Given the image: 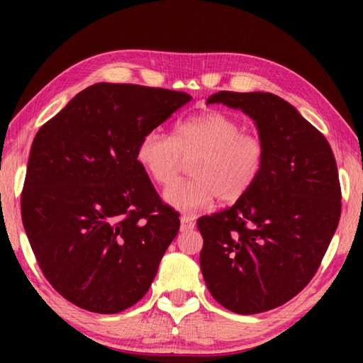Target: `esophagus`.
Segmentation results:
<instances>
[{
	"mask_svg": "<svg viewBox=\"0 0 363 363\" xmlns=\"http://www.w3.org/2000/svg\"><path fill=\"white\" fill-rule=\"evenodd\" d=\"M194 228H195L194 218L187 217V215H184V217H181V230H191Z\"/></svg>",
	"mask_w": 363,
	"mask_h": 363,
	"instance_id": "34e87169",
	"label": "esophagus"
}]
</instances>
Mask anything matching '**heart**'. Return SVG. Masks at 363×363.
Returning <instances> with one entry per match:
<instances>
[{"instance_id":"heart-1","label":"heart","mask_w":363,"mask_h":363,"mask_svg":"<svg viewBox=\"0 0 363 363\" xmlns=\"http://www.w3.org/2000/svg\"><path fill=\"white\" fill-rule=\"evenodd\" d=\"M191 155V176L164 194L168 206L187 213L217 196L221 203H234L248 194L264 169L265 145L257 135L243 133L234 117L211 111L177 121L173 138L160 129L146 130L135 150L138 165L160 187L173 182L182 157Z\"/></svg>"}]
</instances>
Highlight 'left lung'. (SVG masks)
<instances>
[{"label":"left lung","instance_id":"8db88e82","mask_svg":"<svg viewBox=\"0 0 363 363\" xmlns=\"http://www.w3.org/2000/svg\"><path fill=\"white\" fill-rule=\"evenodd\" d=\"M207 104L248 115L265 145V164L233 207L198 220L204 281L230 312L272 311L311 282L338 226L342 194L334 152L281 96L218 91Z\"/></svg>","mask_w":363,"mask_h":363}]
</instances>
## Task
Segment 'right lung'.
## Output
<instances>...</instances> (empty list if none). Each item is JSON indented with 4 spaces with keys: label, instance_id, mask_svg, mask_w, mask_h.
Instances as JSON below:
<instances>
[{
    "label": "right lung",
    "instance_id": "right-lung-1",
    "mask_svg": "<svg viewBox=\"0 0 363 363\" xmlns=\"http://www.w3.org/2000/svg\"><path fill=\"white\" fill-rule=\"evenodd\" d=\"M190 99L186 91L98 82L38 129L23 226L46 279L81 309L118 313L151 287L181 221L135 150L146 130Z\"/></svg>",
    "mask_w": 363,
    "mask_h": 363
}]
</instances>
